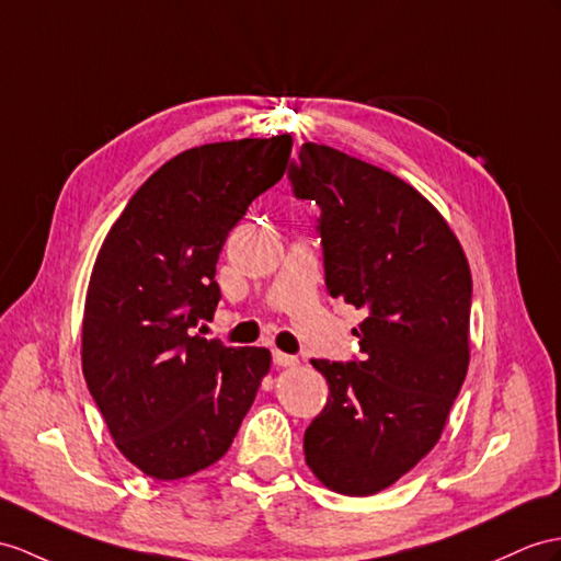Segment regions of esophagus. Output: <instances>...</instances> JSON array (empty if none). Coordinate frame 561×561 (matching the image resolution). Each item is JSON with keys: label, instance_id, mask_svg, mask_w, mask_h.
Returning <instances> with one entry per match:
<instances>
[{"label": "esophagus", "instance_id": "34e87169", "mask_svg": "<svg viewBox=\"0 0 561 561\" xmlns=\"http://www.w3.org/2000/svg\"><path fill=\"white\" fill-rule=\"evenodd\" d=\"M273 364L288 368V366H297L299 362H297V357H293V354H285V352L273 350Z\"/></svg>", "mask_w": 561, "mask_h": 561}]
</instances>
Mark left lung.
Segmentation results:
<instances>
[{
	"mask_svg": "<svg viewBox=\"0 0 561 561\" xmlns=\"http://www.w3.org/2000/svg\"><path fill=\"white\" fill-rule=\"evenodd\" d=\"M288 178L321 209L328 295L366 311L359 362L311 359L331 394L305 431V457L325 488L374 495L431 453L467 378L469 262L398 175L305 142Z\"/></svg>",
	"mask_w": 561,
	"mask_h": 561,
	"instance_id": "8db88e82",
	"label": "left lung"
}]
</instances>
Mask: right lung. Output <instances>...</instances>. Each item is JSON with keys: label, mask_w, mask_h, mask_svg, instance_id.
Masks as SVG:
<instances>
[{"label": "right lung", "mask_w": 561, "mask_h": 561, "mask_svg": "<svg viewBox=\"0 0 561 561\" xmlns=\"http://www.w3.org/2000/svg\"><path fill=\"white\" fill-rule=\"evenodd\" d=\"M293 138L193 147L147 178L108 230L83 317V376L121 455L157 481L221 459L268 374L264 347L195 335L221 290L216 262L276 185Z\"/></svg>", "instance_id": "right-lung-1"}]
</instances>
